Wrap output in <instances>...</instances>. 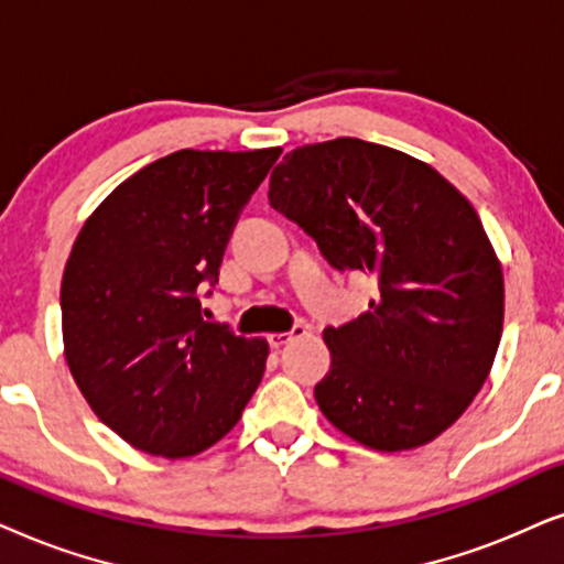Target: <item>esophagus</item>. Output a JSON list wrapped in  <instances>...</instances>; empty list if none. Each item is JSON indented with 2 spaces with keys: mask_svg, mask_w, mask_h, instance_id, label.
Instances as JSON below:
<instances>
[{
  "mask_svg": "<svg viewBox=\"0 0 564 564\" xmlns=\"http://www.w3.org/2000/svg\"><path fill=\"white\" fill-rule=\"evenodd\" d=\"M306 333H310V327L299 322V325L291 327L289 333H270L268 335V343H270V348H283V345H289L291 340H296V337H304Z\"/></svg>",
  "mask_w": 564,
  "mask_h": 564,
  "instance_id": "34e87169",
  "label": "esophagus"
}]
</instances>
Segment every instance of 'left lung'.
Instances as JSON below:
<instances>
[{
	"label": "left lung",
	"instance_id": "left-lung-1",
	"mask_svg": "<svg viewBox=\"0 0 564 564\" xmlns=\"http://www.w3.org/2000/svg\"><path fill=\"white\" fill-rule=\"evenodd\" d=\"M268 198L329 265L379 289L322 333V415L377 452L431 444L482 389L502 335V265L475 206L427 162L350 137L289 152Z\"/></svg>",
	"mask_w": 564,
	"mask_h": 564
}]
</instances>
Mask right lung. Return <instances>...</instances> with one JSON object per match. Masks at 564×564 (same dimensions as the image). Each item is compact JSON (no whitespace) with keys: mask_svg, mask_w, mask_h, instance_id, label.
Instances as JSON below:
<instances>
[{"mask_svg":"<svg viewBox=\"0 0 564 564\" xmlns=\"http://www.w3.org/2000/svg\"><path fill=\"white\" fill-rule=\"evenodd\" d=\"M281 147L180 149L123 180L74 239L62 278L64 356L97 417L126 444L187 459L239 423L265 337L204 322L235 224Z\"/></svg>","mask_w":564,"mask_h":564,"instance_id":"add662e5","label":"right lung"}]
</instances>
